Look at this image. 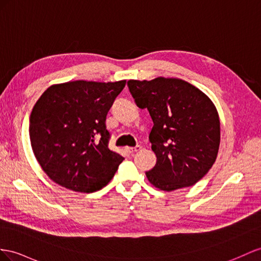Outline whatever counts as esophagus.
Here are the masks:
<instances>
[{"label":"esophagus","instance_id":"1","mask_svg":"<svg viewBox=\"0 0 261 261\" xmlns=\"http://www.w3.org/2000/svg\"><path fill=\"white\" fill-rule=\"evenodd\" d=\"M140 150H141V146H140V145H137L136 148H128V152L131 153V154H133V153H136V152H138Z\"/></svg>","mask_w":261,"mask_h":261}]
</instances>
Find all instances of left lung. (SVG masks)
I'll list each match as a JSON object with an SVG mask.
<instances>
[{
    "label": "left lung",
    "mask_w": 261,
    "mask_h": 261,
    "mask_svg": "<svg viewBox=\"0 0 261 261\" xmlns=\"http://www.w3.org/2000/svg\"><path fill=\"white\" fill-rule=\"evenodd\" d=\"M139 108L149 110L156 164L145 172L154 188L171 192L203 178L215 163L220 122L215 105L195 86L178 78L128 82Z\"/></svg>",
    "instance_id": "left-lung-1"
}]
</instances>
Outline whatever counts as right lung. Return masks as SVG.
<instances>
[{"instance_id": "1", "label": "right lung", "mask_w": 261, "mask_h": 261, "mask_svg": "<svg viewBox=\"0 0 261 261\" xmlns=\"http://www.w3.org/2000/svg\"><path fill=\"white\" fill-rule=\"evenodd\" d=\"M125 80H75L48 87L30 118L37 162L65 189L92 193L108 184L123 158L109 150L106 117Z\"/></svg>"}]
</instances>
